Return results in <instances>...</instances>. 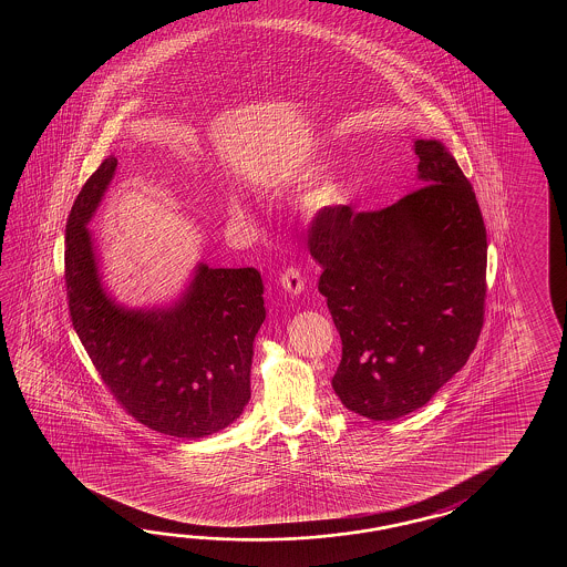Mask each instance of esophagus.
<instances>
[{
  "label": "esophagus",
  "instance_id": "esophagus-1",
  "mask_svg": "<svg viewBox=\"0 0 567 567\" xmlns=\"http://www.w3.org/2000/svg\"><path fill=\"white\" fill-rule=\"evenodd\" d=\"M279 284H281V288L286 289L288 293H293V296L303 291V278H301V271L298 267H288L279 276Z\"/></svg>",
  "mask_w": 567,
  "mask_h": 567
}]
</instances>
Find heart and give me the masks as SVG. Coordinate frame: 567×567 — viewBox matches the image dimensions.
<instances>
[{
    "label": "heart",
    "mask_w": 567,
    "mask_h": 567,
    "mask_svg": "<svg viewBox=\"0 0 567 567\" xmlns=\"http://www.w3.org/2000/svg\"><path fill=\"white\" fill-rule=\"evenodd\" d=\"M334 193H337V188H334V186H330V188H328V194ZM227 210H229L233 217H243V215L247 213V208H245V205H243L241 200H239L237 196H229V198H227Z\"/></svg>",
    "instance_id": "1"
}]
</instances>
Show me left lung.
<instances>
[{
	"label": "left lung",
	"instance_id": "8db88e82",
	"mask_svg": "<svg viewBox=\"0 0 567 567\" xmlns=\"http://www.w3.org/2000/svg\"><path fill=\"white\" fill-rule=\"evenodd\" d=\"M417 190L381 210H320L308 230L318 291L342 340L332 386L347 410L389 422L420 410L481 337L486 227L472 184L417 140Z\"/></svg>",
	"mask_w": 567,
	"mask_h": 567
}]
</instances>
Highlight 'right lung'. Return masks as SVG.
<instances>
[{
    "instance_id": "obj_1",
    "label": "right lung",
    "mask_w": 567,
    "mask_h": 567,
    "mask_svg": "<svg viewBox=\"0 0 567 567\" xmlns=\"http://www.w3.org/2000/svg\"><path fill=\"white\" fill-rule=\"evenodd\" d=\"M117 168L91 174L66 220L64 281L74 330L111 395L159 434L198 440L227 427L251 399V359L266 320L255 267H196L168 310H127L101 286L86 223Z\"/></svg>"
}]
</instances>
